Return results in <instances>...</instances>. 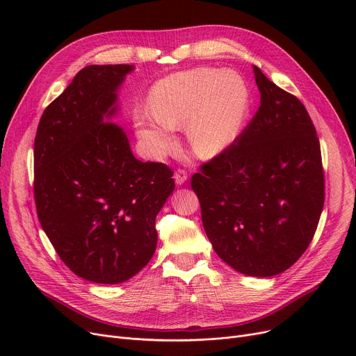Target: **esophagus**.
<instances>
[{
	"instance_id": "34e87169",
	"label": "esophagus",
	"mask_w": 356,
	"mask_h": 356,
	"mask_svg": "<svg viewBox=\"0 0 356 356\" xmlns=\"http://www.w3.org/2000/svg\"><path fill=\"white\" fill-rule=\"evenodd\" d=\"M173 177H175V181H176L177 186H181V184L188 181V173H186L184 170H177Z\"/></svg>"
}]
</instances>
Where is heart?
Masks as SVG:
<instances>
[{"instance_id": "b5f03b06", "label": "heart", "mask_w": 356, "mask_h": 356, "mask_svg": "<svg viewBox=\"0 0 356 356\" xmlns=\"http://www.w3.org/2000/svg\"><path fill=\"white\" fill-rule=\"evenodd\" d=\"M148 104L152 111L134 112V127L149 157L164 159L176 145V127L184 125L193 153L213 159L241 134L251 93L236 70L196 67L159 81Z\"/></svg>"}]
</instances>
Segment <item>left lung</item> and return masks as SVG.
Masks as SVG:
<instances>
[{"label":"left lung","instance_id":"left-lung-1","mask_svg":"<svg viewBox=\"0 0 356 356\" xmlns=\"http://www.w3.org/2000/svg\"><path fill=\"white\" fill-rule=\"evenodd\" d=\"M261 93L236 143L193 175L202 222L235 271L273 277L309 247L325 202L321 144L305 105L252 66Z\"/></svg>","mask_w":356,"mask_h":356}]
</instances>
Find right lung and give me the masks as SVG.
Here are the masks:
<instances>
[{"instance_id": "right-lung-1", "label": "right lung", "mask_w": 356, "mask_h": 356, "mask_svg": "<svg viewBox=\"0 0 356 356\" xmlns=\"http://www.w3.org/2000/svg\"><path fill=\"white\" fill-rule=\"evenodd\" d=\"M134 65H89L43 112L34 140V197L42 228L76 275L118 284L157 247L156 216L173 172L131 152L118 92Z\"/></svg>"}]
</instances>
